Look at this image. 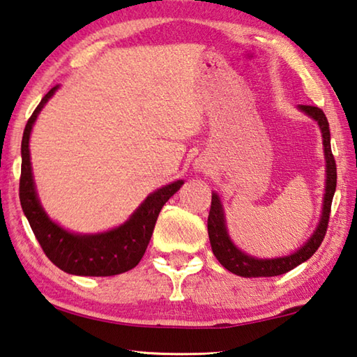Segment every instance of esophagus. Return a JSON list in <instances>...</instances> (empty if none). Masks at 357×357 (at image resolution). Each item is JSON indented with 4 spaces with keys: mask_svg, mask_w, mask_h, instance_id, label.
Masks as SVG:
<instances>
[{
    "mask_svg": "<svg viewBox=\"0 0 357 357\" xmlns=\"http://www.w3.org/2000/svg\"><path fill=\"white\" fill-rule=\"evenodd\" d=\"M198 168H201V170H204V165H201V164H199V165H198Z\"/></svg>",
    "mask_w": 357,
    "mask_h": 357,
    "instance_id": "obj_1",
    "label": "esophagus"
}]
</instances>
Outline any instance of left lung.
I'll list each match as a JSON object with an SVG mask.
<instances>
[{"label":"left lung","mask_w":357,"mask_h":357,"mask_svg":"<svg viewBox=\"0 0 357 357\" xmlns=\"http://www.w3.org/2000/svg\"><path fill=\"white\" fill-rule=\"evenodd\" d=\"M300 109L303 112H306L309 116L319 123L321 129V137H323V146H325V158H326V189H325V199H323V213L320 225L317 226L314 236L301 246L300 250L294 255L286 257H278V259H256L248 255H245L237 246L231 242L226 231L225 225V215H223V207L220 203V198L217 193H212L211 201V211L209 217H207V232H209V241L212 251L218 262L223 265L226 270H229L231 273L245 276V278H270L284 275L287 271L294 270L298 265L306 262L307 259L319 250L323 238L326 236L329 215H331V204L333 197L337 185V167L335 159L331 151V134H329V123L325 112L317 106H307L300 105Z\"/></svg>","instance_id":"8db88e82"}]
</instances>
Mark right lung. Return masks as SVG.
Instances as JSON below:
<instances>
[{"mask_svg":"<svg viewBox=\"0 0 357 357\" xmlns=\"http://www.w3.org/2000/svg\"><path fill=\"white\" fill-rule=\"evenodd\" d=\"M57 86L43 96L24 126L22 140L20 203L36 238L56 267L70 275L112 276L134 268L144 257L153 236L159 212L183 181H176L148 197L125 225L95 236H77L51 222L38 203L29 160V135L38 112L42 111Z\"/></svg>","mask_w":357,"mask_h":357,"instance_id":"obj_1","label":"right lung"}]
</instances>
